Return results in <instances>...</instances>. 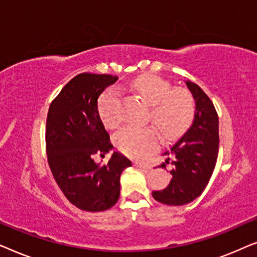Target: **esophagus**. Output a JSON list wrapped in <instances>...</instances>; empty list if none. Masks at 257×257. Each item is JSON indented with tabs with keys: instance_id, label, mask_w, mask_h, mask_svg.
<instances>
[{
	"instance_id": "obj_1",
	"label": "esophagus",
	"mask_w": 257,
	"mask_h": 257,
	"mask_svg": "<svg viewBox=\"0 0 257 257\" xmlns=\"http://www.w3.org/2000/svg\"><path fill=\"white\" fill-rule=\"evenodd\" d=\"M135 165L137 167L144 168V170H151V165L147 164V163H143V161H136Z\"/></svg>"
}]
</instances>
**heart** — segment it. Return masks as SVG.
Instances as JSON below:
<instances>
[{"label": "heart", "mask_w": 257, "mask_h": 257, "mask_svg": "<svg viewBox=\"0 0 257 257\" xmlns=\"http://www.w3.org/2000/svg\"><path fill=\"white\" fill-rule=\"evenodd\" d=\"M132 92L151 106V120L165 139H172L187 128L193 118L194 103L187 91L172 90L167 80L146 75L131 84ZM120 98L115 87H108L98 99V113L106 127L119 122ZM159 137L153 127L126 126L114 136V145L130 157H143L158 146Z\"/></svg>", "instance_id": "obj_1"}]
</instances>
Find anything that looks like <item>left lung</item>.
I'll return each instance as SVG.
<instances>
[{
	"label": "left lung",
	"mask_w": 257,
	"mask_h": 257,
	"mask_svg": "<svg viewBox=\"0 0 257 257\" xmlns=\"http://www.w3.org/2000/svg\"><path fill=\"white\" fill-rule=\"evenodd\" d=\"M195 103L194 118L184 136L163 153L173 158L170 185L154 191L153 198L168 206H184L201 195L206 188L219 153V117L209 97L201 87L185 80ZM160 167L165 168V164Z\"/></svg>",
	"instance_id": "left-lung-1"
}]
</instances>
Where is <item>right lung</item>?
Instances as JSON below:
<instances>
[{
  "label": "right lung",
  "mask_w": 257,
  "mask_h": 257,
  "mask_svg": "<svg viewBox=\"0 0 257 257\" xmlns=\"http://www.w3.org/2000/svg\"><path fill=\"white\" fill-rule=\"evenodd\" d=\"M118 77L80 73L63 87L49 107L47 154L50 170L65 198L85 212H104L117 203L120 175L132 165L114 151L106 165L92 156L113 149L98 113V98Z\"/></svg>",
  "instance_id": "add662e5"
}]
</instances>
